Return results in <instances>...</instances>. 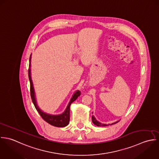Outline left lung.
Instances as JSON below:
<instances>
[{
  "instance_id": "8db88e82",
  "label": "left lung",
  "mask_w": 159,
  "mask_h": 159,
  "mask_svg": "<svg viewBox=\"0 0 159 159\" xmlns=\"http://www.w3.org/2000/svg\"><path fill=\"white\" fill-rule=\"evenodd\" d=\"M92 122H93V123L96 125V126H98V127H106V126H107V125H106V124H101V122H98V120H96L95 117H94V116H92ZM120 120H119V121H117V122H114V123H112V124H111V125H113V124H117V122H119Z\"/></svg>"
}]
</instances>
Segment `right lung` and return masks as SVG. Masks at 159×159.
I'll return each mask as SVG.
<instances>
[{
    "label": "right lung",
    "mask_w": 159,
    "mask_h": 159,
    "mask_svg": "<svg viewBox=\"0 0 159 159\" xmlns=\"http://www.w3.org/2000/svg\"><path fill=\"white\" fill-rule=\"evenodd\" d=\"M31 55L30 58V67L28 70V75H29V79L30 82V92H31V96L32 99V102L37 111V112L39 113L42 118L46 121L47 123L49 124L57 127H64L67 126L69 124V119H70V106L72 102H74L77 98L78 96L80 95V92L79 90L76 91V92L74 93V94L72 96L70 101H69L66 110L64 111L63 114H60V115H51L49 114H47L45 112H43L40 109L39 107V106L37 104V101L35 99V92H34V89L33 87V84H32V80H31Z\"/></svg>",
    "instance_id": "obj_1"
}]
</instances>
